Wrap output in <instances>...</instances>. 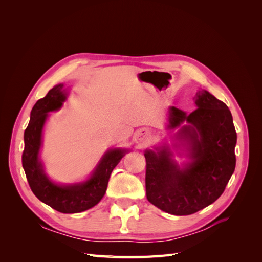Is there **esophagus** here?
<instances>
[{"mask_svg":"<svg viewBox=\"0 0 262 262\" xmlns=\"http://www.w3.org/2000/svg\"><path fill=\"white\" fill-rule=\"evenodd\" d=\"M136 138H137V141L139 142V143L143 144L145 143V142L148 140L149 138V132L147 129H141L139 130L137 133H136Z\"/></svg>","mask_w":262,"mask_h":262,"instance_id":"34e87169","label":"esophagus"}]
</instances>
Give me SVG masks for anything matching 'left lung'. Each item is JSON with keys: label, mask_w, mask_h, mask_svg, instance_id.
Instances as JSON below:
<instances>
[{"label": "left lung", "mask_w": 262, "mask_h": 262, "mask_svg": "<svg viewBox=\"0 0 262 262\" xmlns=\"http://www.w3.org/2000/svg\"><path fill=\"white\" fill-rule=\"evenodd\" d=\"M195 109H168L167 130L179 157L167 142L145 149L147 200L172 215H189L208 207L223 193L235 170L237 134L228 107L205 90L195 94Z\"/></svg>", "instance_id": "obj_1"}]
</instances>
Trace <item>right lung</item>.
Listing matches in <instances>:
<instances>
[{
  "label": "right lung",
  "instance_id": "1",
  "mask_svg": "<svg viewBox=\"0 0 262 262\" xmlns=\"http://www.w3.org/2000/svg\"><path fill=\"white\" fill-rule=\"evenodd\" d=\"M63 84L55 85L31 109L30 120L24 133L21 163L31 191L41 202L61 213H80L95 207L105 195L110 175L128 148H109L101 156L91 176L84 181L61 185L50 179L40 160L42 133L49 113L57 112L66 101L68 94Z\"/></svg>",
  "mask_w": 262,
  "mask_h": 262
}]
</instances>
